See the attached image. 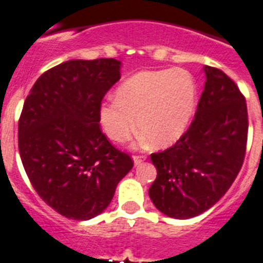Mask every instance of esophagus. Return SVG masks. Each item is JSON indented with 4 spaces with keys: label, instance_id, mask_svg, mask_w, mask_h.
I'll return each instance as SVG.
<instances>
[{
    "label": "esophagus",
    "instance_id": "1",
    "mask_svg": "<svg viewBox=\"0 0 263 263\" xmlns=\"http://www.w3.org/2000/svg\"><path fill=\"white\" fill-rule=\"evenodd\" d=\"M144 160H146V157L144 156H134V164L135 165H140Z\"/></svg>",
    "mask_w": 263,
    "mask_h": 263
}]
</instances>
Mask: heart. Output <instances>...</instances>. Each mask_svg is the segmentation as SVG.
Here are the masks:
<instances>
[{"mask_svg": "<svg viewBox=\"0 0 263 263\" xmlns=\"http://www.w3.org/2000/svg\"><path fill=\"white\" fill-rule=\"evenodd\" d=\"M196 84L181 68L138 72L120 84L115 101L99 107L103 131L125 142L138 128L156 147H168L181 138L195 111Z\"/></svg>", "mask_w": 263, "mask_h": 263, "instance_id": "b5f03b06", "label": "heart"}]
</instances>
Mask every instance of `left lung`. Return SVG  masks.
I'll list each match as a JSON object with an SVG mask.
<instances>
[{
	"label": "left lung",
	"instance_id": "1",
	"mask_svg": "<svg viewBox=\"0 0 263 263\" xmlns=\"http://www.w3.org/2000/svg\"><path fill=\"white\" fill-rule=\"evenodd\" d=\"M206 83L195 117L172 147L153 153L157 177L148 195L166 216H199L220 198L245 161L249 115L245 95L218 68L204 67Z\"/></svg>",
	"mask_w": 263,
	"mask_h": 263
}]
</instances>
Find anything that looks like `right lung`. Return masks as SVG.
Here are the masks:
<instances>
[{
  "instance_id": "add662e5",
  "label": "right lung",
  "mask_w": 263,
  "mask_h": 263,
  "mask_svg": "<svg viewBox=\"0 0 263 263\" xmlns=\"http://www.w3.org/2000/svg\"><path fill=\"white\" fill-rule=\"evenodd\" d=\"M115 59L71 60L39 76L18 119V152L45 203L72 220H90L111 202L134 166L99 127V107L120 80Z\"/></svg>"
}]
</instances>
